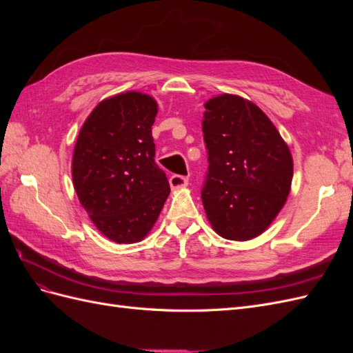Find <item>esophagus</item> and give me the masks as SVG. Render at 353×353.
I'll return each instance as SVG.
<instances>
[{
    "mask_svg": "<svg viewBox=\"0 0 353 353\" xmlns=\"http://www.w3.org/2000/svg\"><path fill=\"white\" fill-rule=\"evenodd\" d=\"M169 184L172 190H178V188H184L188 185V178L184 175H172L169 178Z\"/></svg>",
    "mask_w": 353,
    "mask_h": 353,
    "instance_id": "1",
    "label": "esophagus"
}]
</instances>
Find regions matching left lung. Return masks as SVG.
<instances>
[{
	"mask_svg": "<svg viewBox=\"0 0 353 353\" xmlns=\"http://www.w3.org/2000/svg\"><path fill=\"white\" fill-rule=\"evenodd\" d=\"M205 108L209 165L201 200L208 219L223 239H254L270 227L290 193V150L253 103L222 94Z\"/></svg>",
	"mask_w": 353,
	"mask_h": 353,
	"instance_id": "8db88e82",
	"label": "left lung"
}]
</instances>
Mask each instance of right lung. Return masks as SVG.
Segmentation results:
<instances>
[{"instance_id":"1","label":"right lung","mask_w":353,"mask_h":353,"mask_svg":"<svg viewBox=\"0 0 353 353\" xmlns=\"http://www.w3.org/2000/svg\"><path fill=\"white\" fill-rule=\"evenodd\" d=\"M156 101L130 91L103 100L85 121L72 160L81 205L105 237L143 240L170 193L154 162Z\"/></svg>"}]
</instances>
